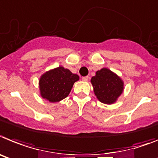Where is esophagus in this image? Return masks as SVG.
<instances>
[{"mask_svg": "<svg viewBox=\"0 0 158 158\" xmlns=\"http://www.w3.org/2000/svg\"><path fill=\"white\" fill-rule=\"evenodd\" d=\"M88 79H89V77H88V76L82 77V80H83V81H87Z\"/></svg>", "mask_w": 158, "mask_h": 158, "instance_id": "1", "label": "esophagus"}]
</instances>
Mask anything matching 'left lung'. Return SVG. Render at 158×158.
I'll list each match as a JSON object with an SVG mask.
<instances>
[{"label":"left lung","instance_id":"left-lung-1","mask_svg":"<svg viewBox=\"0 0 158 158\" xmlns=\"http://www.w3.org/2000/svg\"><path fill=\"white\" fill-rule=\"evenodd\" d=\"M94 93L101 103L112 104L124 91V82L116 74L108 68H102L96 71L91 78Z\"/></svg>","mask_w":158,"mask_h":158}]
</instances>
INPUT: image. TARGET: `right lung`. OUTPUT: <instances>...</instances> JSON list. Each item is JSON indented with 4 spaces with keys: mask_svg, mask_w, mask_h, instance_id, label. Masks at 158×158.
<instances>
[{
    "mask_svg": "<svg viewBox=\"0 0 158 158\" xmlns=\"http://www.w3.org/2000/svg\"><path fill=\"white\" fill-rule=\"evenodd\" d=\"M79 79V75L63 67L46 71L39 79L41 96L51 103L61 101L68 96Z\"/></svg>",
    "mask_w": 158,
    "mask_h": 158,
    "instance_id": "right-lung-1",
    "label": "right lung"
}]
</instances>
